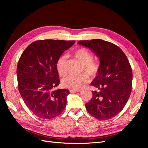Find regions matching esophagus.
Here are the masks:
<instances>
[{
	"label": "esophagus",
	"instance_id": "esophagus-1",
	"mask_svg": "<svg viewBox=\"0 0 148 148\" xmlns=\"http://www.w3.org/2000/svg\"><path fill=\"white\" fill-rule=\"evenodd\" d=\"M79 91H80L79 89H78V90H75V89H70V92L71 93H72V92H79Z\"/></svg>",
	"mask_w": 148,
	"mask_h": 148
}]
</instances>
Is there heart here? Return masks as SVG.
I'll list each match as a JSON object with an SVG mask.
<instances>
[{"label": "heart", "instance_id": "1", "mask_svg": "<svg viewBox=\"0 0 148 148\" xmlns=\"http://www.w3.org/2000/svg\"><path fill=\"white\" fill-rule=\"evenodd\" d=\"M73 56L82 64V71L92 77L97 75L101 68V63L98 60L92 59L93 55L91 52L85 48H79L73 53ZM66 56H61L56 62L57 70L61 77H64L66 73ZM88 79L89 77L86 73L70 75L63 79L62 84L65 88L78 90L83 87Z\"/></svg>", "mask_w": 148, "mask_h": 148}]
</instances>
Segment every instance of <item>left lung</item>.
<instances>
[{
    "label": "left lung",
    "mask_w": 148,
    "mask_h": 148,
    "mask_svg": "<svg viewBox=\"0 0 148 148\" xmlns=\"http://www.w3.org/2000/svg\"><path fill=\"white\" fill-rule=\"evenodd\" d=\"M99 57L101 68L91 85L97 89L85 104L88 112L99 120H109L122 110L132 92V69L126 55L115 44L96 39L79 41Z\"/></svg>",
    "instance_id": "left-lung-1"
}]
</instances>
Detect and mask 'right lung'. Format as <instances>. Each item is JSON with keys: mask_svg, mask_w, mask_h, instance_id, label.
I'll list each match as a JSON object with an SVG mask.
<instances>
[{"mask_svg": "<svg viewBox=\"0 0 148 148\" xmlns=\"http://www.w3.org/2000/svg\"><path fill=\"white\" fill-rule=\"evenodd\" d=\"M75 41L45 39L26 47L17 65L18 87L26 106L37 117L51 119L66 107L68 89L53 88L60 83L56 62Z\"/></svg>", "mask_w": 148, "mask_h": 148, "instance_id": "1", "label": "right lung"}]
</instances>
